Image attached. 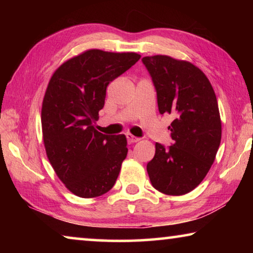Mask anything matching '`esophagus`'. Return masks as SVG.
I'll list each match as a JSON object with an SVG mask.
<instances>
[{"label": "esophagus", "mask_w": 253, "mask_h": 253, "mask_svg": "<svg viewBox=\"0 0 253 253\" xmlns=\"http://www.w3.org/2000/svg\"><path fill=\"white\" fill-rule=\"evenodd\" d=\"M127 140H128V143H129V144H134V143L139 142L140 138H138V137H135L134 135H131V134H127Z\"/></svg>", "instance_id": "esophagus-1"}]
</instances>
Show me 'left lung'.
<instances>
[{
  "label": "left lung",
  "mask_w": 253,
  "mask_h": 253,
  "mask_svg": "<svg viewBox=\"0 0 253 253\" xmlns=\"http://www.w3.org/2000/svg\"><path fill=\"white\" fill-rule=\"evenodd\" d=\"M157 92L160 114L175 117L169 126L173 145L155 144L147 164L152 185L161 193L184 195L207 176L221 143L222 126L215 92L193 63L169 57L142 59Z\"/></svg>",
  "instance_id": "left-lung-1"
}]
</instances>
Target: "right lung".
Masks as SVG:
<instances>
[{
	"mask_svg": "<svg viewBox=\"0 0 253 253\" xmlns=\"http://www.w3.org/2000/svg\"><path fill=\"white\" fill-rule=\"evenodd\" d=\"M135 52L85 50L53 72L42 101L46 156L71 193L97 198L114 186L127 156L125 135H104L93 127L106 89L138 61Z\"/></svg>",
	"mask_w": 253,
	"mask_h": 253,
	"instance_id": "right-lung-1",
	"label": "right lung"
}]
</instances>
